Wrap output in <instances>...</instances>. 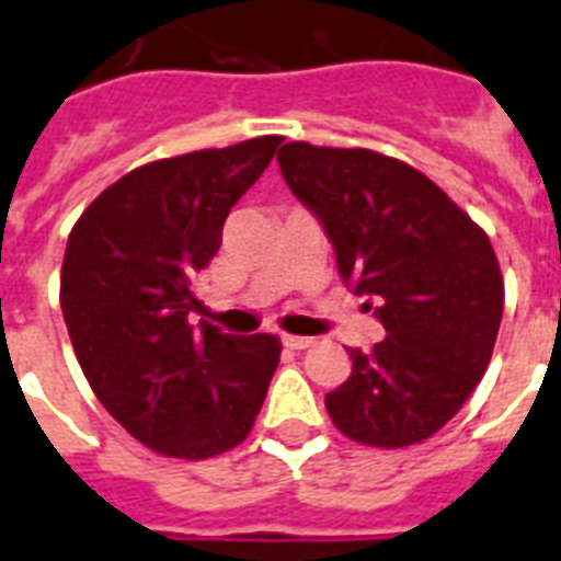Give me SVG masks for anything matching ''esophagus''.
Wrapping results in <instances>:
<instances>
[{"label": "esophagus", "instance_id": "obj_1", "mask_svg": "<svg viewBox=\"0 0 561 561\" xmlns=\"http://www.w3.org/2000/svg\"><path fill=\"white\" fill-rule=\"evenodd\" d=\"M313 340L311 336H296V334H282V345L285 348H294V352H302V348H308Z\"/></svg>", "mask_w": 561, "mask_h": 561}]
</instances>
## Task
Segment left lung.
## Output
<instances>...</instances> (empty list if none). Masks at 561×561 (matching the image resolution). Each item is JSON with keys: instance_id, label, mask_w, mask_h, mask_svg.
Returning <instances> with one entry per match:
<instances>
[{"instance_id": "left-lung-1", "label": "left lung", "mask_w": 561, "mask_h": 561, "mask_svg": "<svg viewBox=\"0 0 561 561\" xmlns=\"http://www.w3.org/2000/svg\"><path fill=\"white\" fill-rule=\"evenodd\" d=\"M290 193L334 244L336 267L368 296L386 336L348 348L352 375L325 409L366 446L421 444L453 421L493 357L504 279L486 233L438 184L371 149H279Z\"/></svg>"}]
</instances>
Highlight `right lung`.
<instances>
[{
  "instance_id": "1",
  "label": "right lung",
  "mask_w": 561,
  "mask_h": 561,
  "mask_svg": "<svg viewBox=\"0 0 561 561\" xmlns=\"http://www.w3.org/2000/svg\"><path fill=\"white\" fill-rule=\"evenodd\" d=\"M279 135L144 163L103 190L68 236L59 305L85 380L131 438L204 461L248 438L279 366L273 334L186 322L227 213Z\"/></svg>"
}]
</instances>
